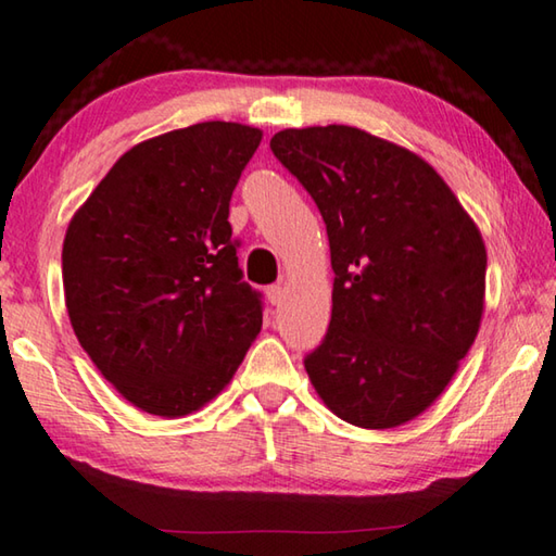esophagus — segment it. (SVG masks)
<instances>
[{"mask_svg":"<svg viewBox=\"0 0 556 556\" xmlns=\"http://www.w3.org/2000/svg\"><path fill=\"white\" fill-rule=\"evenodd\" d=\"M267 299H269L271 306H279L281 301H285V289H281L279 285H271V287L267 289Z\"/></svg>","mask_w":556,"mask_h":556,"instance_id":"obj_1","label":"esophagus"}]
</instances>
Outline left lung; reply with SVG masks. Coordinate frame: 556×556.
<instances>
[{
	"label": "left lung",
	"instance_id": "left-lung-1",
	"mask_svg": "<svg viewBox=\"0 0 556 556\" xmlns=\"http://www.w3.org/2000/svg\"><path fill=\"white\" fill-rule=\"evenodd\" d=\"M271 152L324 215L333 267L314 390L363 429L407 425L473 345L485 304L481 230L425 159L368 131L281 129Z\"/></svg>",
	"mask_w": 556,
	"mask_h": 556
}]
</instances>
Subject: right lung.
I'll use <instances>...</instances> for the list:
<instances>
[{
	"label": "right lung",
	"mask_w": 556,
	"mask_h": 556,
	"mask_svg": "<svg viewBox=\"0 0 556 556\" xmlns=\"http://www.w3.org/2000/svg\"><path fill=\"white\" fill-rule=\"evenodd\" d=\"M257 127L199 122L122 154L63 240L71 326L102 378L156 417H186L232 380L262 328L228 223Z\"/></svg>",
	"instance_id": "right-lung-1"
}]
</instances>
